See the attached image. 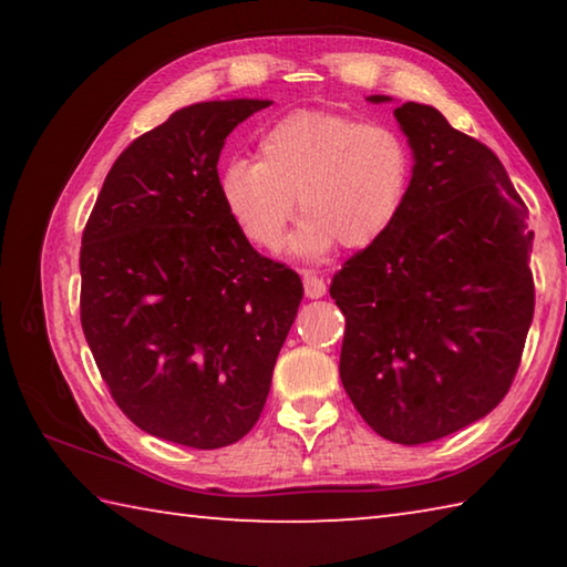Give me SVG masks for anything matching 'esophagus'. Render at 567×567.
<instances>
[{"instance_id": "esophagus-1", "label": "esophagus", "mask_w": 567, "mask_h": 567, "mask_svg": "<svg viewBox=\"0 0 567 567\" xmlns=\"http://www.w3.org/2000/svg\"><path fill=\"white\" fill-rule=\"evenodd\" d=\"M302 282H305V297L307 300H318L324 292H328V285H324L322 277L315 270H305L302 272Z\"/></svg>"}]
</instances>
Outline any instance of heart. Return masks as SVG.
<instances>
[{
	"mask_svg": "<svg viewBox=\"0 0 567 567\" xmlns=\"http://www.w3.org/2000/svg\"><path fill=\"white\" fill-rule=\"evenodd\" d=\"M412 147L388 124L332 112H292L257 142L255 159L219 169L227 217L255 247L280 245L297 209L305 217L290 252L322 257L334 245L364 249L385 237L408 203Z\"/></svg>",
	"mask_w": 567,
	"mask_h": 567,
	"instance_id": "heart-1",
	"label": "heart"
}]
</instances>
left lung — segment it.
<instances>
[{
	"mask_svg": "<svg viewBox=\"0 0 567 567\" xmlns=\"http://www.w3.org/2000/svg\"><path fill=\"white\" fill-rule=\"evenodd\" d=\"M395 120L415 157L408 203L330 295L348 320L340 378L352 405L378 435L422 445L511 390L535 310L533 233L493 150L430 104L405 102Z\"/></svg>",
	"mask_w": 567,
	"mask_h": 567,
	"instance_id": "1",
	"label": "left lung"
}]
</instances>
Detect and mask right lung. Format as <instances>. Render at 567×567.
<instances>
[{"mask_svg":"<svg viewBox=\"0 0 567 567\" xmlns=\"http://www.w3.org/2000/svg\"><path fill=\"white\" fill-rule=\"evenodd\" d=\"M270 100L189 104L114 162L82 235V330L114 402L169 443L215 450L265 408L302 300L227 217V134Z\"/></svg>","mask_w":567,"mask_h":567,"instance_id":"add662e5","label":"right lung"}]
</instances>
